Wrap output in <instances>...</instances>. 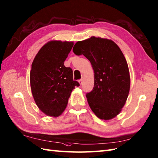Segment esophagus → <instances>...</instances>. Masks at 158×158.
<instances>
[{"label": "esophagus", "mask_w": 158, "mask_h": 158, "mask_svg": "<svg viewBox=\"0 0 158 158\" xmlns=\"http://www.w3.org/2000/svg\"><path fill=\"white\" fill-rule=\"evenodd\" d=\"M79 84H80V85H81V84H82V83H83V79H79Z\"/></svg>", "instance_id": "1"}]
</instances>
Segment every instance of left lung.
<instances>
[{
  "instance_id": "obj_1",
  "label": "left lung",
  "mask_w": 158,
  "mask_h": 158,
  "mask_svg": "<svg viewBox=\"0 0 158 158\" xmlns=\"http://www.w3.org/2000/svg\"><path fill=\"white\" fill-rule=\"evenodd\" d=\"M73 51L88 58L94 72V86L86 94L90 108L100 119L114 118L122 110L130 91L128 66L122 52L111 40L95 36L77 42Z\"/></svg>"
}]
</instances>
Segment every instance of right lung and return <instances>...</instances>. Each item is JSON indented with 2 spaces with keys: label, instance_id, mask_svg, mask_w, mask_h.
<instances>
[{
  "label": "right lung",
  "instance_id": "1",
  "mask_svg": "<svg viewBox=\"0 0 158 158\" xmlns=\"http://www.w3.org/2000/svg\"><path fill=\"white\" fill-rule=\"evenodd\" d=\"M73 42L51 41L39 50L30 74L31 91L36 105L45 115L58 117L64 112L73 89L79 83L73 70L64 64Z\"/></svg>",
  "mask_w": 158,
  "mask_h": 158
}]
</instances>
